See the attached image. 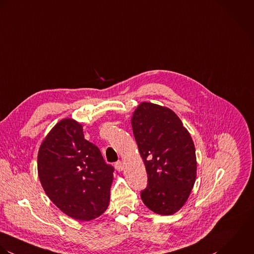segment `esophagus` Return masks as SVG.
<instances>
[{
  "label": "esophagus",
  "mask_w": 254,
  "mask_h": 254,
  "mask_svg": "<svg viewBox=\"0 0 254 254\" xmlns=\"http://www.w3.org/2000/svg\"><path fill=\"white\" fill-rule=\"evenodd\" d=\"M115 167H116L117 171L121 172V171H123V170H124V163H123L122 161H118V162H116Z\"/></svg>",
  "instance_id": "34e87169"
}]
</instances>
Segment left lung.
Segmentation results:
<instances>
[{"label": "left lung", "instance_id": "1", "mask_svg": "<svg viewBox=\"0 0 254 254\" xmlns=\"http://www.w3.org/2000/svg\"><path fill=\"white\" fill-rule=\"evenodd\" d=\"M131 126L148 178L141 199L154 213L172 215L187 202L195 183L192 138L175 112L148 102L137 106Z\"/></svg>", "mask_w": 254, "mask_h": 254}]
</instances>
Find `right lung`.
I'll return each instance as SVG.
<instances>
[{"instance_id":"add662e5","label":"right lung","mask_w":254,"mask_h":254,"mask_svg":"<svg viewBox=\"0 0 254 254\" xmlns=\"http://www.w3.org/2000/svg\"><path fill=\"white\" fill-rule=\"evenodd\" d=\"M37 168L46 194L68 217L90 221L108 208L114 168L76 121L64 119L52 128L40 145Z\"/></svg>"}]
</instances>
